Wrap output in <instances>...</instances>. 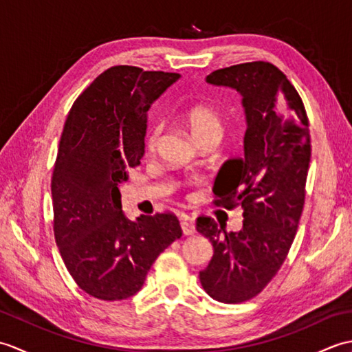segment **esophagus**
Listing matches in <instances>:
<instances>
[{
  "label": "esophagus",
  "mask_w": 352,
  "mask_h": 352,
  "mask_svg": "<svg viewBox=\"0 0 352 352\" xmlns=\"http://www.w3.org/2000/svg\"><path fill=\"white\" fill-rule=\"evenodd\" d=\"M182 230H183L184 236H192L193 233H195V226H193L192 221L186 218L182 221Z\"/></svg>",
  "instance_id": "34e87169"
}]
</instances>
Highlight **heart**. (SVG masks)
<instances>
[{
    "label": "heart",
    "mask_w": 352,
    "mask_h": 352,
    "mask_svg": "<svg viewBox=\"0 0 352 352\" xmlns=\"http://www.w3.org/2000/svg\"><path fill=\"white\" fill-rule=\"evenodd\" d=\"M184 124L188 125L190 134L197 142L206 138H222L223 134V121L221 115L210 106L198 104L184 111L183 115ZM163 125L160 122H154L148 126L145 134V148L153 151L157 148L162 138Z\"/></svg>",
    "instance_id": "obj_1"
}]
</instances>
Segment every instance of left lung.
<instances>
[{"mask_svg":"<svg viewBox=\"0 0 352 352\" xmlns=\"http://www.w3.org/2000/svg\"><path fill=\"white\" fill-rule=\"evenodd\" d=\"M207 83L242 95L245 154L222 164L213 192L218 207L243 208V227L227 233L199 216L198 233L214 250L199 281L213 300L237 304L267 286L295 239L311 155L309 118L294 85L269 62L213 71Z\"/></svg>","mask_w":352,"mask_h":352,"instance_id":"left-lung-1","label":"left lung"}]
</instances>
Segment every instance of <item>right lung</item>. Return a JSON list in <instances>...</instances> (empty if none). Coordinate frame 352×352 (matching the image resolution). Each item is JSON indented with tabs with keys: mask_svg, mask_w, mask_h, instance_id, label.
<instances>
[{
	"mask_svg": "<svg viewBox=\"0 0 352 352\" xmlns=\"http://www.w3.org/2000/svg\"><path fill=\"white\" fill-rule=\"evenodd\" d=\"M180 74L111 66L72 104L51 178L54 237L86 294H138L155 258L183 231L170 212L125 218L119 184L145 154L148 110Z\"/></svg>",
	"mask_w": 352,
	"mask_h": 352,
	"instance_id": "1",
	"label": "right lung"
}]
</instances>
